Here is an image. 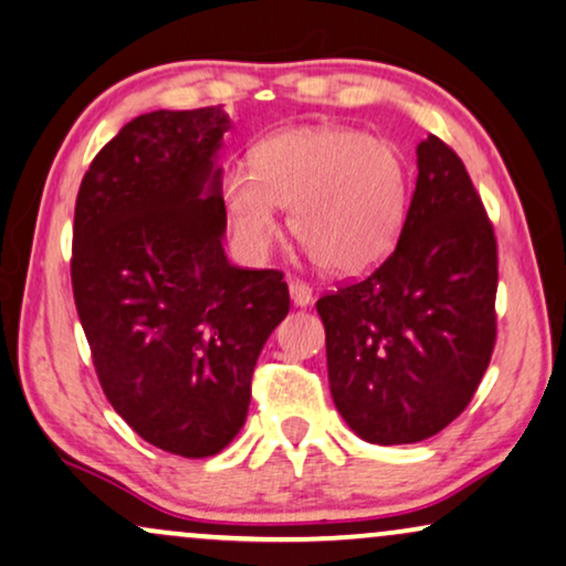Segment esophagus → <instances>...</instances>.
Returning a JSON list of instances; mask_svg holds the SVG:
<instances>
[{"label":"esophagus","instance_id":"34e87169","mask_svg":"<svg viewBox=\"0 0 566 566\" xmlns=\"http://www.w3.org/2000/svg\"><path fill=\"white\" fill-rule=\"evenodd\" d=\"M290 297L297 307H307L313 303V290L305 282H290Z\"/></svg>","mask_w":566,"mask_h":566}]
</instances>
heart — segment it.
<instances>
[{
	"label": "heart",
	"instance_id": "heart-1",
	"mask_svg": "<svg viewBox=\"0 0 566 566\" xmlns=\"http://www.w3.org/2000/svg\"><path fill=\"white\" fill-rule=\"evenodd\" d=\"M248 168L222 176L235 245L263 261L276 243L279 207L321 269L357 276L394 251L409 214V163L390 142L349 126H297L259 142Z\"/></svg>",
	"mask_w": 566,
	"mask_h": 566
}]
</instances>
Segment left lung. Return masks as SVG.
<instances>
[{"instance_id": "1", "label": "left lung", "mask_w": 566, "mask_h": 566, "mask_svg": "<svg viewBox=\"0 0 566 566\" xmlns=\"http://www.w3.org/2000/svg\"><path fill=\"white\" fill-rule=\"evenodd\" d=\"M396 251L323 295L331 396L354 434L409 446L476 394L496 338V240L465 165L429 134Z\"/></svg>"}]
</instances>
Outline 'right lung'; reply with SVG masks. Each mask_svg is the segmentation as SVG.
<instances>
[{
    "label": "right lung",
    "instance_id": "right-lung-1",
    "mask_svg": "<svg viewBox=\"0 0 566 566\" xmlns=\"http://www.w3.org/2000/svg\"><path fill=\"white\" fill-rule=\"evenodd\" d=\"M222 105L132 118L82 178L72 290L113 409L184 458L228 448L245 424L255 361L290 313L274 269L224 255Z\"/></svg>",
    "mask_w": 566,
    "mask_h": 566
}]
</instances>
